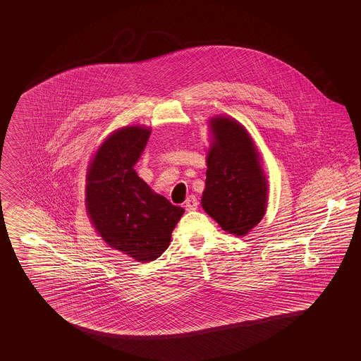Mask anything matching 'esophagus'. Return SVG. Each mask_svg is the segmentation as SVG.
Segmentation results:
<instances>
[{"mask_svg": "<svg viewBox=\"0 0 361 361\" xmlns=\"http://www.w3.org/2000/svg\"><path fill=\"white\" fill-rule=\"evenodd\" d=\"M185 207L186 210L188 212H192V210H196L198 208V201H197V198L195 196H189L186 198L185 201Z\"/></svg>", "mask_w": 361, "mask_h": 361, "instance_id": "1", "label": "esophagus"}]
</instances>
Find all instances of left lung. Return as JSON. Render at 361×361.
I'll use <instances>...</instances> for the list:
<instances>
[{
    "label": "left lung",
    "instance_id": "8db88e82",
    "mask_svg": "<svg viewBox=\"0 0 361 361\" xmlns=\"http://www.w3.org/2000/svg\"><path fill=\"white\" fill-rule=\"evenodd\" d=\"M214 142L201 205L230 234L245 235L262 219L267 183L249 133L230 118H213Z\"/></svg>",
    "mask_w": 361,
    "mask_h": 361
}]
</instances>
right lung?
Segmentation results:
<instances>
[{
    "instance_id": "1",
    "label": "right lung",
    "mask_w": 361,
    "mask_h": 361,
    "mask_svg": "<svg viewBox=\"0 0 361 361\" xmlns=\"http://www.w3.org/2000/svg\"><path fill=\"white\" fill-rule=\"evenodd\" d=\"M144 127H124L103 142L88 168L86 205L111 247L139 262L166 250L184 209L154 193L133 169L149 139Z\"/></svg>"
}]
</instances>
